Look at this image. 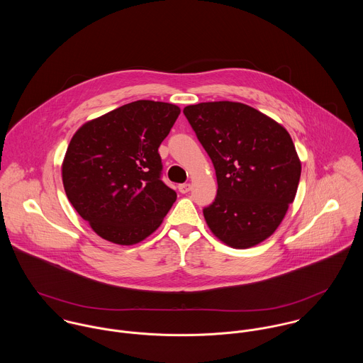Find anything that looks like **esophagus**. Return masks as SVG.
<instances>
[{
  "instance_id": "34e87169",
  "label": "esophagus",
  "mask_w": 363,
  "mask_h": 363,
  "mask_svg": "<svg viewBox=\"0 0 363 363\" xmlns=\"http://www.w3.org/2000/svg\"><path fill=\"white\" fill-rule=\"evenodd\" d=\"M191 190V186L189 184V183H183V184H179V191L182 193V194H186V193H189Z\"/></svg>"
}]
</instances>
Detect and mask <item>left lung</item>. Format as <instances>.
<instances>
[{"label": "left lung", "instance_id": "obj_1", "mask_svg": "<svg viewBox=\"0 0 363 363\" xmlns=\"http://www.w3.org/2000/svg\"><path fill=\"white\" fill-rule=\"evenodd\" d=\"M183 113L215 167L216 197L203 209L209 229L235 249L259 245L296 196L302 167L289 133L238 102L191 104Z\"/></svg>", "mask_w": 363, "mask_h": 363}]
</instances>
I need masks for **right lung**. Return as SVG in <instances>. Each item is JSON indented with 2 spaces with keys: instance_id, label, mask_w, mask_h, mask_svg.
<instances>
[{
  "instance_id": "obj_1",
  "label": "right lung",
  "mask_w": 363,
  "mask_h": 363,
  "mask_svg": "<svg viewBox=\"0 0 363 363\" xmlns=\"http://www.w3.org/2000/svg\"><path fill=\"white\" fill-rule=\"evenodd\" d=\"M176 104L137 101L84 124L62 162L65 194L106 240L134 245L155 232L176 201L162 182L159 145L170 133Z\"/></svg>"
}]
</instances>
